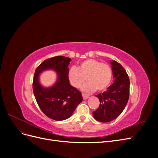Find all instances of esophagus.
Masks as SVG:
<instances>
[{
    "mask_svg": "<svg viewBox=\"0 0 158 158\" xmlns=\"http://www.w3.org/2000/svg\"><path fill=\"white\" fill-rule=\"evenodd\" d=\"M82 97H83V99H88V98H89V94H85V93H82Z\"/></svg>",
    "mask_w": 158,
    "mask_h": 158,
    "instance_id": "34e87169",
    "label": "esophagus"
}]
</instances>
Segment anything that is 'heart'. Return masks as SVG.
<instances>
[{
  "mask_svg": "<svg viewBox=\"0 0 158 158\" xmlns=\"http://www.w3.org/2000/svg\"><path fill=\"white\" fill-rule=\"evenodd\" d=\"M68 78L73 87L78 88L88 81L82 89L88 92L94 90L101 92L106 89L111 83L112 70L106 63L95 59H87L81 62L78 69L72 66L68 72Z\"/></svg>",
  "mask_w": 158,
  "mask_h": 158,
  "instance_id": "1",
  "label": "heart"
}]
</instances>
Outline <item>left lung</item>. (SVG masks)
Wrapping results in <instances>:
<instances>
[{"label":"left lung","instance_id":"obj_1","mask_svg":"<svg viewBox=\"0 0 158 158\" xmlns=\"http://www.w3.org/2000/svg\"><path fill=\"white\" fill-rule=\"evenodd\" d=\"M111 64L114 82L106 92L95 95L100 103L93 116L102 123L110 122L120 115L127 106L130 93V80L125 69L115 60L111 62Z\"/></svg>","mask_w":158,"mask_h":158}]
</instances>
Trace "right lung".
<instances>
[{
  "label": "right lung",
  "instance_id": "add662e5",
  "mask_svg": "<svg viewBox=\"0 0 158 158\" xmlns=\"http://www.w3.org/2000/svg\"><path fill=\"white\" fill-rule=\"evenodd\" d=\"M71 59L56 56L44 60L35 69L33 80V92L40 108L47 117L55 121L69 118L78 105L82 102V94L69 83L68 66ZM47 69H53L58 74V80L53 87H42L39 74Z\"/></svg>",
  "mask_w": 158,
  "mask_h": 158
}]
</instances>
